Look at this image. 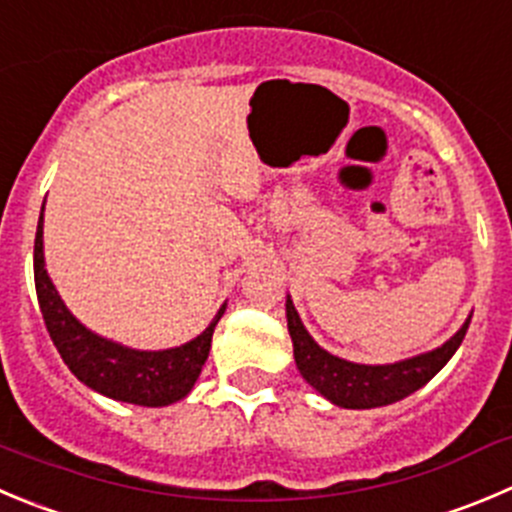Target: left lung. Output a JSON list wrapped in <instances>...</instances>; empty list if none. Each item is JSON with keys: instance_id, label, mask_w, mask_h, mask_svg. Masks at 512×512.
<instances>
[{"instance_id": "8db88e82", "label": "left lung", "mask_w": 512, "mask_h": 512, "mask_svg": "<svg viewBox=\"0 0 512 512\" xmlns=\"http://www.w3.org/2000/svg\"><path fill=\"white\" fill-rule=\"evenodd\" d=\"M286 321H289L294 362L301 377L321 397L344 410H372V407L392 405V402L410 397L450 362L470 326V316H467L465 324L442 347L432 349V352L399 359L392 364H359L321 349L314 337L306 332V326L301 324V316L291 296H286Z\"/></svg>"}]
</instances>
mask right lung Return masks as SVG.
<instances>
[{"label":"right lung","mask_w":512,"mask_h":512,"mask_svg":"<svg viewBox=\"0 0 512 512\" xmlns=\"http://www.w3.org/2000/svg\"><path fill=\"white\" fill-rule=\"evenodd\" d=\"M42 226H45V218L40 213L37 238H34V286H37V299H40L47 332L70 372L95 392L118 399V402H128V405L168 407L188 397L211 352L213 329L226 311V304L218 309L211 324L196 339L173 349L148 352V349H133L100 337L87 329L80 319H75V314L57 294L45 269Z\"/></svg>","instance_id":"obj_1"}]
</instances>
